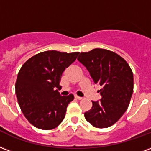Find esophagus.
<instances>
[{"label": "esophagus", "instance_id": "1", "mask_svg": "<svg viewBox=\"0 0 151 151\" xmlns=\"http://www.w3.org/2000/svg\"><path fill=\"white\" fill-rule=\"evenodd\" d=\"M74 97H75V99H77V100H81V99H82V97H81V96H77V95H76V96H74Z\"/></svg>", "mask_w": 151, "mask_h": 151}]
</instances>
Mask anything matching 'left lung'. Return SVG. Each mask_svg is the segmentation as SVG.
<instances>
[{
  "mask_svg": "<svg viewBox=\"0 0 151 151\" xmlns=\"http://www.w3.org/2000/svg\"><path fill=\"white\" fill-rule=\"evenodd\" d=\"M78 60L90 73L101 99L92 101L93 107L85 112L88 123L97 128L116 124L128 108L133 93L134 78L130 65L116 53L101 48L81 52Z\"/></svg>",
  "mask_w": 151,
  "mask_h": 151,
  "instance_id": "1",
  "label": "left lung"
}]
</instances>
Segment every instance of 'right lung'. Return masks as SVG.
<instances>
[{
	"label": "right lung",
	"instance_id": "1",
	"mask_svg": "<svg viewBox=\"0 0 151 151\" xmlns=\"http://www.w3.org/2000/svg\"><path fill=\"white\" fill-rule=\"evenodd\" d=\"M79 52L47 50L26 61L20 68L16 94L21 111L33 126L42 130L57 127L65 118L73 94L61 96L58 90L65 68L76 60Z\"/></svg>",
	"mask_w": 151,
	"mask_h": 151
}]
</instances>
